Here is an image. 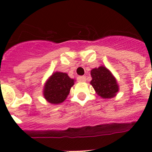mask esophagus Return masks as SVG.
<instances>
[{"mask_svg":"<svg viewBox=\"0 0 152 152\" xmlns=\"http://www.w3.org/2000/svg\"><path fill=\"white\" fill-rule=\"evenodd\" d=\"M77 80H78L79 82H85V81H86V77L84 76H78V77H77Z\"/></svg>","mask_w":152,"mask_h":152,"instance_id":"obj_1","label":"esophagus"}]
</instances>
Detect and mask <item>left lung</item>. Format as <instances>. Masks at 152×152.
Here are the masks:
<instances>
[{
  "label": "left lung",
  "mask_w": 152,
  "mask_h": 152,
  "mask_svg": "<svg viewBox=\"0 0 152 152\" xmlns=\"http://www.w3.org/2000/svg\"><path fill=\"white\" fill-rule=\"evenodd\" d=\"M91 85L95 92L102 99H112L117 95L119 91V85L115 76L106 67L100 65L91 71Z\"/></svg>",
  "instance_id": "left-lung-1"
}]
</instances>
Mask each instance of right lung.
Instances as JSON below:
<instances>
[{
	"label": "right lung",
	"mask_w": 152,
	"mask_h": 152,
	"mask_svg": "<svg viewBox=\"0 0 152 152\" xmlns=\"http://www.w3.org/2000/svg\"><path fill=\"white\" fill-rule=\"evenodd\" d=\"M75 81L65 72H55L44 83L43 97L49 103H61L67 99Z\"/></svg>",
	"instance_id": "add662e5"
}]
</instances>
